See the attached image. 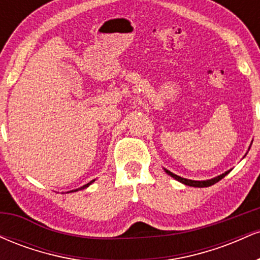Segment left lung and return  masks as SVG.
I'll use <instances>...</instances> for the list:
<instances>
[{"mask_svg":"<svg viewBox=\"0 0 260 260\" xmlns=\"http://www.w3.org/2000/svg\"><path fill=\"white\" fill-rule=\"evenodd\" d=\"M165 171H166V174H169L170 176H171V177H174L175 180L180 181V182H182V183L187 184V186H190V187H199V188L213 186V184H215L216 182H219L220 180H222V178L225 177V176L228 175L229 172H230V171H228V172H225V174H222V175L217 176V177H215V178H211V180H208V181H192V180H187V178L180 177V176H177V175L172 174V172H171V171H169V170H165Z\"/></svg>","mask_w":260,"mask_h":260,"instance_id":"8db88e82","label":"left lung"}]
</instances>
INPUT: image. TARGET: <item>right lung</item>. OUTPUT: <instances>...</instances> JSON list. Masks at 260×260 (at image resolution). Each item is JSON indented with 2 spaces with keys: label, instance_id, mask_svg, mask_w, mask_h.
I'll return each mask as SVG.
<instances>
[{
  "label": "right lung",
  "instance_id": "right-lung-1",
  "mask_svg": "<svg viewBox=\"0 0 260 260\" xmlns=\"http://www.w3.org/2000/svg\"><path fill=\"white\" fill-rule=\"evenodd\" d=\"M92 182H94V180H92L91 182H89V183H86V184H85V186H83V187H82V188H83V189H84V188H86V187H88V186H90V184L92 183ZM82 188H79V189H82Z\"/></svg>",
  "mask_w": 260,
  "mask_h": 260
}]
</instances>
